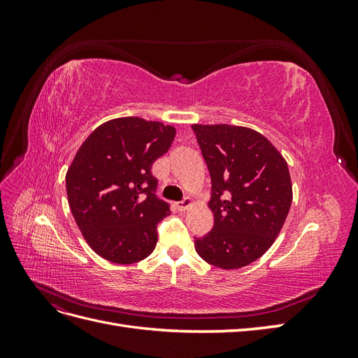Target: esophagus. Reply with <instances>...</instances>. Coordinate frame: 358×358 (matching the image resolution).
I'll return each mask as SVG.
<instances>
[{"label": "esophagus", "instance_id": "34e87169", "mask_svg": "<svg viewBox=\"0 0 358 358\" xmlns=\"http://www.w3.org/2000/svg\"><path fill=\"white\" fill-rule=\"evenodd\" d=\"M192 204H194V200H192L191 197H187V199H183V201L176 203V209H178L179 212H185L188 208H191Z\"/></svg>", "mask_w": 358, "mask_h": 358}]
</instances>
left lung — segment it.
<instances>
[{
  "label": "left lung",
  "mask_w": 358,
  "mask_h": 358,
  "mask_svg": "<svg viewBox=\"0 0 358 358\" xmlns=\"http://www.w3.org/2000/svg\"><path fill=\"white\" fill-rule=\"evenodd\" d=\"M208 164L213 229L196 237L197 254L233 270L254 263L273 245L287 220L292 185L285 158L255 129L192 125Z\"/></svg>",
  "instance_id": "8db88e82"
}]
</instances>
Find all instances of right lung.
Returning a JSON list of instances; mask_svg holds the SVG:
<instances>
[{
    "instance_id": "right-lung-1",
    "label": "right lung",
    "mask_w": 358,
    "mask_h": 358,
    "mask_svg": "<svg viewBox=\"0 0 358 358\" xmlns=\"http://www.w3.org/2000/svg\"><path fill=\"white\" fill-rule=\"evenodd\" d=\"M176 129L142 117H116L95 128L66 176L74 221L94 251L116 264L145 259L155 249L157 224L170 206L155 196L154 161Z\"/></svg>"
}]
</instances>
